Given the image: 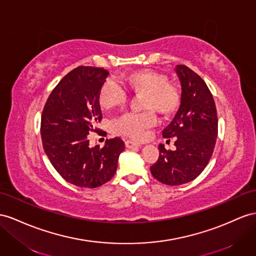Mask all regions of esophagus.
I'll return each instance as SVG.
<instances>
[{
	"mask_svg": "<svg viewBox=\"0 0 256 256\" xmlns=\"http://www.w3.org/2000/svg\"><path fill=\"white\" fill-rule=\"evenodd\" d=\"M140 145L138 142H135L133 140H126V148H134V147H140Z\"/></svg>",
	"mask_w": 256,
	"mask_h": 256,
	"instance_id": "34e87169",
	"label": "esophagus"
}]
</instances>
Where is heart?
Wrapping results in <instances>:
<instances>
[{
    "label": "heart",
    "instance_id": "1",
    "mask_svg": "<svg viewBox=\"0 0 256 256\" xmlns=\"http://www.w3.org/2000/svg\"><path fill=\"white\" fill-rule=\"evenodd\" d=\"M128 88L135 94H144V112H126L112 122L114 132L133 140H142L147 130L158 123L154 111L162 116L175 112L180 102V92L168 78L161 72L144 69L130 74L126 78ZM128 100L124 85L116 78L104 81L100 90V104L104 110L123 107Z\"/></svg>",
    "mask_w": 256,
    "mask_h": 256
}]
</instances>
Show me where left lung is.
<instances>
[{"instance_id":"8db88e82","label":"left lung","mask_w":256,"mask_h":256,"mask_svg":"<svg viewBox=\"0 0 256 256\" xmlns=\"http://www.w3.org/2000/svg\"><path fill=\"white\" fill-rule=\"evenodd\" d=\"M182 96L178 111L163 130L164 138L175 140V150L159 145V159L150 166L152 176L166 185L178 186L194 180L206 168L218 138V112L206 82L189 69L175 68Z\"/></svg>"}]
</instances>
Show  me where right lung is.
Returning a JSON list of instances; mask_svg holds the SVG:
<instances>
[{
  "label": "right lung",
  "instance_id": "right-lung-1",
  "mask_svg": "<svg viewBox=\"0 0 256 256\" xmlns=\"http://www.w3.org/2000/svg\"><path fill=\"white\" fill-rule=\"evenodd\" d=\"M109 72L80 66L66 74L52 90L41 116L44 152L56 171L70 184L96 188L114 178L124 150L120 137L102 148L90 146V132L102 119L100 90Z\"/></svg>",
  "mask_w": 256,
  "mask_h": 256
}]
</instances>
